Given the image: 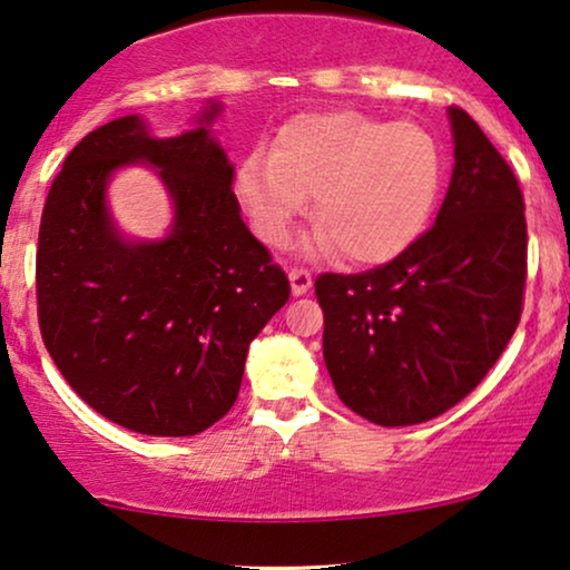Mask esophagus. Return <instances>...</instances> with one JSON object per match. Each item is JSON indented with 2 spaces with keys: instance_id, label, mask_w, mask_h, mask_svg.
Instances as JSON below:
<instances>
[{
  "instance_id": "esophagus-1",
  "label": "esophagus",
  "mask_w": 570,
  "mask_h": 570,
  "mask_svg": "<svg viewBox=\"0 0 570 570\" xmlns=\"http://www.w3.org/2000/svg\"><path fill=\"white\" fill-rule=\"evenodd\" d=\"M288 284H292L294 296L307 294L309 286H312V274H309V271H304V268H292V271H288Z\"/></svg>"
}]
</instances>
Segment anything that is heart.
Listing matches in <instances>:
<instances>
[{
	"label": "heart",
	"instance_id": "heart-1",
	"mask_svg": "<svg viewBox=\"0 0 570 570\" xmlns=\"http://www.w3.org/2000/svg\"><path fill=\"white\" fill-rule=\"evenodd\" d=\"M442 180V144L429 128L358 110H320L288 118L271 155L250 151L237 167L235 194L271 245L282 243L312 196L317 224L304 247L380 266L426 232Z\"/></svg>",
	"mask_w": 570,
	"mask_h": 570
}]
</instances>
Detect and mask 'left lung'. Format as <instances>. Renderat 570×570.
<instances>
[{
    "mask_svg": "<svg viewBox=\"0 0 570 570\" xmlns=\"http://www.w3.org/2000/svg\"><path fill=\"white\" fill-rule=\"evenodd\" d=\"M434 227L366 274H323V356L335 392L376 426L442 415L478 387L522 317L527 222L519 183L462 108Z\"/></svg>",
    "mask_w": 570,
    "mask_h": 570,
    "instance_id": "1",
    "label": "left lung"
}]
</instances>
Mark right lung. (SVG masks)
I'll return each instance as SVG.
<instances>
[{
  "instance_id": "obj_1",
  "label": "right lung",
  "mask_w": 570,
  "mask_h": 570,
  "mask_svg": "<svg viewBox=\"0 0 570 570\" xmlns=\"http://www.w3.org/2000/svg\"><path fill=\"white\" fill-rule=\"evenodd\" d=\"M222 102L159 139L141 116L87 134L48 190L36 255L38 323L69 387L92 411L147 436H194L235 405L247 348L284 307L288 278L245 227L227 151L212 131ZM155 166L174 224L126 238L107 186Z\"/></svg>"
}]
</instances>
